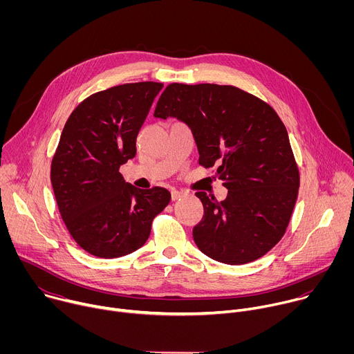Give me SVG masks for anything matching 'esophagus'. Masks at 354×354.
I'll use <instances>...</instances> for the list:
<instances>
[{"mask_svg":"<svg viewBox=\"0 0 354 354\" xmlns=\"http://www.w3.org/2000/svg\"><path fill=\"white\" fill-rule=\"evenodd\" d=\"M187 193L186 192H183V190H172V193H171V197H172V200L174 201H176V200H180L182 197H185Z\"/></svg>","mask_w":354,"mask_h":354,"instance_id":"obj_1","label":"esophagus"}]
</instances>
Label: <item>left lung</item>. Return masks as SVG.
<instances>
[{
  "instance_id": "1",
  "label": "left lung",
  "mask_w": 354,
  "mask_h": 354,
  "mask_svg": "<svg viewBox=\"0 0 354 354\" xmlns=\"http://www.w3.org/2000/svg\"><path fill=\"white\" fill-rule=\"evenodd\" d=\"M156 118H176L193 133L198 164L217 165L225 200L197 192L205 216L193 228L209 258L243 265L262 258L281 239L299 187L286 126L262 99L232 85L169 84Z\"/></svg>"
}]
</instances>
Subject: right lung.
<instances>
[{
    "instance_id": "right-lung-1",
    "label": "right lung",
    "mask_w": 354,
    "mask_h": 354,
    "mask_svg": "<svg viewBox=\"0 0 354 354\" xmlns=\"http://www.w3.org/2000/svg\"><path fill=\"white\" fill-rule=\"evenodd\" d=\"M162 86L145 81L96 92L66 122L50 179L68 232L93 257L120 258L141 248L169 203L167 189H137L119 172L136 157L137 134Z\"/></svg>"
}]
</instances>
